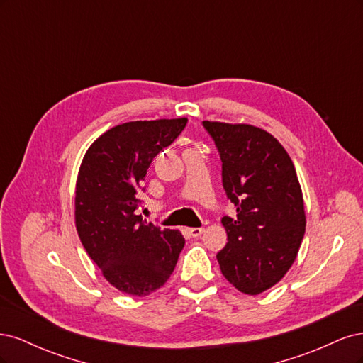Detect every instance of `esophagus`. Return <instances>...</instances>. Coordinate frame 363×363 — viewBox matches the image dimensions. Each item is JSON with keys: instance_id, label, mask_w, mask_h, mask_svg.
Returning <instances> with one entry per match:
<instances>
[{"instance_id": "esophagus-1", "label": "esophagus", "mask_w": 363, "mask_h": 363, "mask_svg": "<svg viewBox=\"0 0 363 363\" xmlns=\"http://www.w3.org/2000/svg\"><path fill=\"white\" fill-rule=\"evenodd\" d=\"M203 232H204V228H203V227H192V228H189V235H191L192 238H199V236H201V235H203Z\"/></svg>"}]
</instances>
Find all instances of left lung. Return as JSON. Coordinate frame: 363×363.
<instances>
[{
  "mask_svg": "<svg viewBox=\"0 0 363 363\" xmlns=\"http://www.w3.org/2000/svg\"><path fill=\"white\" fill-rule=\"evenodd\" d=\"M223 162V186L236 206L221 219L227 244L216 259L223 276L248 295L272 288L292 267L306 230L295 167L280 142L248 124L203 121Z\"/></svg>",
  "mask_w": 363,
  "mask_h": 363,
  "instance_id": "left-lung-1",
  "label": "left lung"
}]
</instances>
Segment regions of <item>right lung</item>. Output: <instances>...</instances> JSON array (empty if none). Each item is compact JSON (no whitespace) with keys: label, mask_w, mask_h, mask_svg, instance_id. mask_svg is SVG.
Instances as JSON below:
<instances>
[{"label":"right lung","mask_w":363,"mask_h":363,"mask_svg":"<svg viewBox=\"0 0 363 363\" xmlns=\"http://www.w3.org/2000/svg\"><path fill=\"white\" fill-rule=\"evenodd\" d=\"M188 118L131 121L107 130L86 151L75 186V225L89 257L118 291L145 296L168 281L184 247L179 230L138 215L150 164Z\"/></svg>","instance_id":"obj_1"}]
</instances>
